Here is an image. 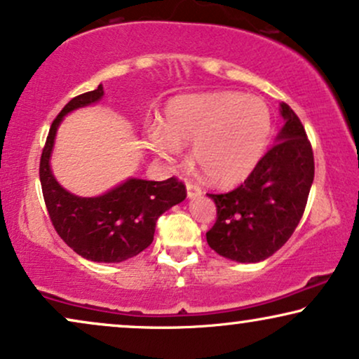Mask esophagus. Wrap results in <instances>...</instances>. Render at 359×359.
<instances>
[{"instance_id":"34e87169","label":"esophagus","mask_w":359,"mask_h":359,"mask_svg":"<svg viewBox=\"0 0 359 359\" xmlns=\"http://www.w3.org/2000/svg\"><path fill=\"white\" fill-rule=\"evenodd\" d=\"M186 189H188V198H196L203 193L201 186L193 183V181H186Z\"/></svg>"}]
</instances>
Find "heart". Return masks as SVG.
Returning <instances> with one entry per match:
<instances>
[{"label":"heart","mask_w":359,"mask_h":359,"mask_svg":"<svg viewBox=\"0 0 359 359\" xmlns=\"http://www.w3.org/2000/svg\"><path fill=\"white\" fill-rule=\"evenodd\" d=\"M271 110L259 97L209 92L176 97L166 105L150 147L175 161L180 145H193V160L214 183H239L252 173L271 135Z\"/></svg>","instance_id":"b5f03b06"}]
</instances>
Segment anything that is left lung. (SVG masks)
<instances>
[{"label":"left lung","instance_id":"obj_1","mask_svg":"<svg viewBox=\"0 0 359 359\" xmlns=\"http://www.w3.org/2000/svg\"><path fill=\"white\" fill-rule=\"evenodd\" d=\"M280 114L285 125L278 143L260 158L248 180L229 193H208L217 211L206 232L209 248L236 262L271 257L304 216L315 176L313 150L295 111L282 104Z\"/></svg>","mask_w":359,"mask_h":359}]
</instances>
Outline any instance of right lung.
<instances>
[{
  "label": "right lung",
  "mask_w": 359,
  "mask_h": 359,
  "mask_svg": "<svg viewBox=\"0 0 359 359\" xmlns=\"http://www.w3.org/2000/svg\"><path fill=\"white\" fill-rule=\"evenodd\" d=\"M104 87L81 94L54 118L39 161V178L49 219L74 252L94 262H123L153 242L158 217L186 198L178 178L147 181L132 178L97 198H79L55 181L49 166L55 130L69 111L95 104Z\"/></svg>",
  "instance_id": "obj_1"
}]
</instances>
